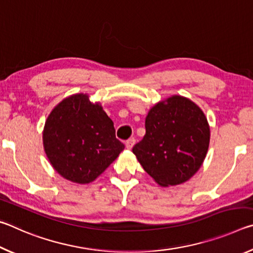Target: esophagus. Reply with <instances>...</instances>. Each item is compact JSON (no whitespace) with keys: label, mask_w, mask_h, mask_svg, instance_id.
Masks as SVG:
<instances>
[{"label":"esophagus","mask_w":253,"mask_h":253,"mask_svg":"<svg viewBox=\"0 0 253 253\" xmlns=\"http://www.w3.org/2000/svg\"><path fill=\"white\" fill-rule=\"evenodd\" d=\"M135 143H136V140H135L134 138L128 139L127 142L125 143V145H126V148H127V149H131V148H132V146H134V145H135Z\"/></svg>","instance_id":"obj_1"}]
</instances>
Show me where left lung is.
<instances>
[{
	"mask_svg": "<svg viewBox=\"0 0 253 253\" xmlns=\"http://www.w3.org/2000/svg\"><path fill=\"white\" fill-rule=\"evenodd\" d=\"M146 134L132 153L161 186L177 185L198 172L207 156L210 127L193 101L173 96L149 110Z\"/></svg>",
	"mask_w": 253,
	"mask_h": 253,
	"instance_id": "obj_1",
	"label": "left lung"
}]
</instances>
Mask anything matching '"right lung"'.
I'll return each mask as SVG.
<instances>
[{"instance_id": "obj_1", "label": "right lung", "mask_w": 253, "mask_h": 253, "mask_svg": "<svg viewBox=\"0 0 253 253\" xmlns=\"http://www.w3.org/2000/svg\"><path fill=\"white\" fill-rule=\"evenodd\" d=\"M43 145L53 169L79 184L96 179L125 148L102 107L83 93L66 98L51 111Z\"/></svg>"}]
</instances>
